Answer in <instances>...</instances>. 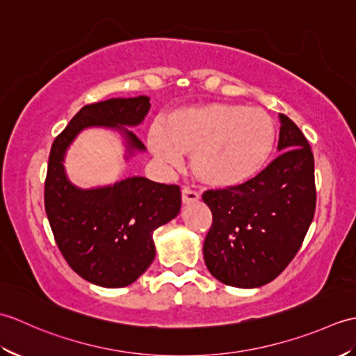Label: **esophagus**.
Masks as SVG:
<instances>
[{
	"label": "esophagus",
	"mask_w": 356,
	"mask_h": 356,
	"mask_svg": "<svg viewBox=\"0 0 356 356\" xmlns=\"http://www.w3.org/2000/svg\"><path fill=\"white\" fill-rule=\"evenodd\" d=\"M199 199H200L199 193H197V191H194V190H191V188L185 186L184 190H182V202L185 203V205H190V203L197 202Z\"/></svg>",
	"instance_id": "34e87169"
}]
</instances>
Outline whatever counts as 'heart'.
Instances as JSON below:
<instances>
[{
	"instance_id": "1",
	"label": "heart",
	"mask_w": 356,
	"mask_h": 356,
	"mask_svg": "<svg viewBox=\"0 0 356 356\" xmlns=\"http://www.w3.org/2000/svg\"><path fill=\"white\" fill-rule=\"evenodd\" d=\"M149 147L159 161L180 166L193 154V171L202 184L234 188L254 179L275 145V127L259 108L211 102L176 110L163 128H153Z\"/></svg>"
}]
</instances>
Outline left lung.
I'll return each instance as SVG.
<instances>
[{"instance_id": "1", "label": "left lung", "mask_w": 356, "mask_h": 356, "mask_svg": "<svg viewBox=\"0 0 356 356\" xmlns=\"http://www.w3.org/2000/svg\"><path fill=\"white\" fill-rule=\"evenodd\" d=\"M278 118L282 154L249 182L202 195L213 213L203 259L211 275L228 286L252 289L272 282L312 223L314 154L300 128L284 115Z\"/></svg>"}]
</instances>
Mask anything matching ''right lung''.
<instances>
[{
  "mask_svg": "<svg viewBox=\"0 0 356 356\" xmlns=\"http://www.w3.org/2000/svg\"><path fill=\"white\" fill-rule=\"evenodd\" d=\"M149 97H113L82 107L53 142L44 188L45 213L59 251L87 282L102 287L134 283L156 255L153 232L179 214L180 188L147 177L82 190L64 168L69 147L86 128L116 130L124 138L125 159L145 151L130 128L149 111Z\"/></svg>",
  "mask_w": 356,
  "mask_h": 356,
  "instance_id": "obj_1",
  "label": "right lung"
}]
</instances>
